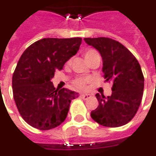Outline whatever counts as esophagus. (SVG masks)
Returning <instances> with one entry per match:
<instances>
[{
  "instance_id": "34e87169",
  "label": "esophagus",
  "mask_w": 156,
  "mask_h": 156,
  "mask_svg": "<svg viewBox=\"0 0 156 156\" xmlns=\"http://www.w3.org/2000/svg\"><path fill=\"white\" fill-rule=\"evenodd\" d=\"M91 97V94H83L80 95V98H83V99H88Z\"/></svg>"
}]
</instances>
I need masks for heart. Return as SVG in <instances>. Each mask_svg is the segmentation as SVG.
<instances>
[{
  "instance_id": "obj_1",
  "label": "heart",
  "mask_w": 156,
  "mask_h": 156,
  "mask_svg": "<svg viewBox=\"0 0 156 156\" xmlns=\"http://www.w3.org/2000/svg\"><path fill=\"white\" fill-rule=\"evenodd\" d=\"M96 55H99L98 53V51L96 50H94V49H89L88 51H85L84 57L86 61L88 62L92 58L95 57ZM88 78H78L75 79L74 81L73 82V83L74 85V87L78 89H81V90H83L87 87V83H88Z\"/></svg>"
}]
</instances>
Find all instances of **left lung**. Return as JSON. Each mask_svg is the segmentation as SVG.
<instances>
[{
    "instance_id": "1",
    "label": "left lung",
    "mask_w": 156,
    "mask_h": 156,
    "mask_svg": "<svg viewBox=\"0 0 156 156\" xmlns=\"http://www.w3.org/2000/svg\"><path fill=\"white\" fill-rule=\"evenodd\" d=\"M101 54L105 82L112 83V94H96L97 108L91 117L105 127H119L134 118L144 91V75L134 55L120 42L108 37L84 38Z\"/></svg>"
}]
</instances>
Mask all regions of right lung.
<instances>
[{
    "instance_id": "add662e5",
    "label": "right lung",
    "mask_w": 156,
    "mask_h": 156,
    "mask_svg": "<svg viewBox=\"0 0 156 156\" xmlns=\"http://www.w3.org/2000/svg\"><path fill=\"white\" fill-rule=\"evenodd\" d=\"M81 37L43 38L32 43L19 59L12 76L13 97L22 119L32 127L48 130L67 118L71 100L78 94L55 89L56 70L78 52Z\"/></svg>"
}]
</instances>
